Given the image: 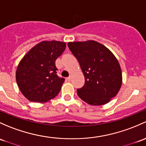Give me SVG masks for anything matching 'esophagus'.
<instances>
[{"mask_svg": "<svg viewBox=\"0 0 146 146\" xmlns=\"http://www.w3.org/2000/svg\"><path fill=\"white\" fill-rule=\"evenodd\" d=\"M66 80H68V81H70V80H71V77H70V76H69V77H68L66 78Z\"/></svg>", "mask_w": 146, "mask_h": 146, "instance_id": "esophagus-1", "label": "esophagus"}]
</instances>
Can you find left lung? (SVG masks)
Listing matches in <instances>:
<instances>
[{"instance_id": "1", "label": "left lung", "mask_w": 146, "mask_h": 146, "mask_svg": "<svg viewBox=\"0 0 146 146\" xmlns=\"http://www.w3.org/2000/svg\"><path fill=\"white\" fill-rule=\"evenodd\" d=\"M68 46L80 66L85 85L78 96L92 106L107 104L115 96L122 83L117 58L105 45L95 40L70 42Z\"/></svg>"}]
</instances>
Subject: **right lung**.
<instances>
[{"label":"right lung","mask_w":146,"mask_h":146,"mask_svg":"<svg viewBox=\"0 0 146 146\" xmlns=\"http://www.w3.org/2000/svg\"><path fill=\"white\" fill-rule=\"evenodd\" d=\"M66 46V42L61 41H42L21 59L17 68L16 81L26 99L43 103L59 94L65 80L56 75L55 61Z\"/></svg>","instance_id":"1"}]
</instances>
